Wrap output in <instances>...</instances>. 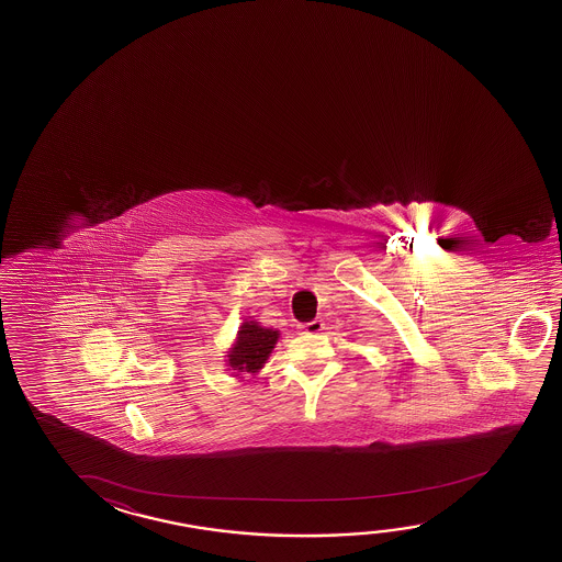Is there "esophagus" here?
Wrapping results in <instances>:
<instances>
[{"label":"esophagus","mask_w":562,"mask_h":562,"mask_svg":"<svg viewBox=\"0 0 562 562\" xmlns=\"http://www.w3.org/2000/svg\"><path fill=\"white\" fill-rule=\"evenodd\" d=\"M302 334H318L324 329V322L322 319H312V322H306V324H301Z\"/></svg>","instance_id":"34e87169"}]
</instances>
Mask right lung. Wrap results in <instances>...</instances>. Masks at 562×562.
Masks as SVG:
<instances>
[{
    "instance_id": "add662e5",
    "label": "right lung",
    "mask_w": 562,
    "mask_h": 562,
    "mask_svg": "<svg viewBox=\"0 0 562 562\" xmlns=\"http://www.w3.org/2000/svg\"><path fill=\"white\" fill-rule=\"evenodd\" d=\"M277 337L279 334L273 329L258 326L256 322H244L235 349L228 355V364L236 372H258L276 347Z\"/></svg>"
}]
</instances>
